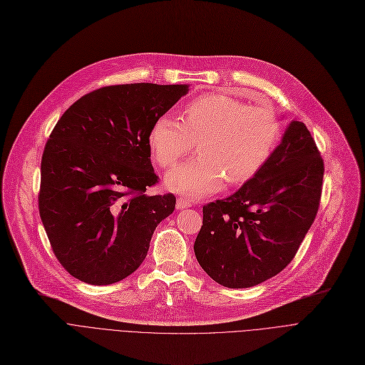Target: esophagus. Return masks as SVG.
I'll list each match as a JSON object with an SVG mask.
<instances>
[{
    "label": "esophagus",
    "mask_w": 365,
    "mask_h": 365,
    "mask_svg": "<svg viewBox=\"0 0 365 365\" xmlns=\"http://www.w3.org/2000/svg\"><path fill=\"white\" fill-rule=\"evenodd\" d=\"M190 205H192V201H189V200L185 198V197H179L178 201H176V208H178V210H183V208H187V207H190Z\"/></svg>",
    "instance_id": "esophagus-1"
}]
</instances>
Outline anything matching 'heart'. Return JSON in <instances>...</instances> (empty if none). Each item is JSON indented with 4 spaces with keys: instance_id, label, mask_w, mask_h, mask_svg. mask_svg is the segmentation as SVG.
<instances>
[{
    "instance_id": "heart-1",
    "label": "heart",
    "mask_w": 365,
    "mask_h": 365,
    "mask_svg": "<svg viewBox=\"0 0 365 365\" xmlns=\"http://www.w3.org/2000/svg\"><path fill=\"white\" fill-rule=\"evenodd\" d=\"M281 123L269 106H250L212 93L187 102L180 121L161 115L149 130V149L161 167L176 165L197 143L200 157L167 173L165 186L201 197L255 179L281 140Z\"/></svg>"
}]
</instances>
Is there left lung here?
I'll return each instance as SVG.
<instances>
[{
    "mask_svg": "<svg viewBox=\"0 0 365 365\" xmlns=\"http://www.w3.org/2000/svg\"><path fill=\"white\" fill-rule=\"evenodd\" d=\"M322 178L324 161L309 130L292 121L255 179L202 207L194 244L202 269L227 289H248L279 274L315 220Z\"/></svg>",
    "mask_w": 365,
    "mask_h": 365,
    "instance_id": "left-lung-1",
    "label": "left lung"
}]
</instances>
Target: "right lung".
Segmentation results:
<instances>
[{
    "mask_svg": "<svg viewBox=\"0 0 365 365\" xmlns=\"http://www.w3.org/2000/svg\"><path fill=\"white\" fill-rule=\"evenodd\" d=\"M187 86H108L71 105L54 125L41 158L38 208L51 250L87 284L133 274L157 225L175 212L173 194L148 195L158 183L149 130Z\"/></svg>",
    "mask_w": 365,
    "mask_h": 365,
    "instance_id": "add662e5",
    "label": "right lung"
}]
</instances>
